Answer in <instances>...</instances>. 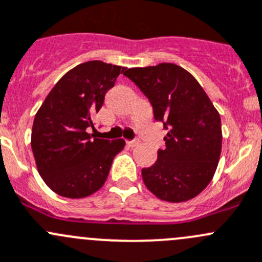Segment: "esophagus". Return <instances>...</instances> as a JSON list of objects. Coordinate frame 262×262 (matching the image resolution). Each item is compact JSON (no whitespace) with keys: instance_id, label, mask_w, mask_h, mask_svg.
<instances>
[{"instance_id":"34e87169","label":"esophagus","mask_w":262,"mask_h":262,"mask_svg":"<svg viewBox=\"0 0 262 262\" xmlns=\"http://www.w3.org/2000/svg\"><path fill=\"white\" fill-rule=\"evenodd\" d=\"M139 142L138 141H126V144H128L129 147H136L138 146Z\"/></svg>"}]
</instances>
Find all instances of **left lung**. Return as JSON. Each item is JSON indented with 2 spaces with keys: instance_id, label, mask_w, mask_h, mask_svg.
Returning <instances> with one entry per match:
<instances>
[{
  "instance_id": "left-lung-1",
  "label": "left lung",
  "mask_w": 262,
  "mask_h": 262,
  "mask_svg": "<svg viewBox=\"0 0 262 262\" xmlns=\"http://www.w3.org/2000/svg\"><path fill=\"white\" fill-rule=\"evenodd\" d=\"M167 130L165 148L142 169L146 187L167 202L192 200L209 185L222 152V120L209 96L190 73L175 63L125 69Z\"/></svg>"
}]
</instances>
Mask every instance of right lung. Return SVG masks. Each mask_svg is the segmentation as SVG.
I'll return each instance as SVG.
<instances>
[{"mask_svg": "<svg viewBox=\"0 0 262 262\" xmlns=\"http://www.w3.org/2000/svg\"><path fill=\"white\" fill-rule=\"evenodd\" d=\"M125 68L87 61L69 70L37 111L32 151L46 184L68 199H83L105 184L113 160L125 146L121 138H92L93 115Z\"/></svg>", "mask_w": 262, "mask_h": 262, "instance_id": "obj_1", "label": "right lung"}]
</instances>
